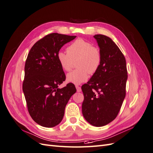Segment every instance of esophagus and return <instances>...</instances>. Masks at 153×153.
Here are the masks:
<instances>
[{"label": "esophagus", "mask_w": 153, "mask_h": 153, "mask_svg": "<svg viewBox=\"0 0 153 153\" xmlns=\"http://www.w3.org/2000/svg\"><path fill=\"white\" fill-rule=\"evenodd\" d=\"M76 88L77 92H81V88L80 86H79L77 85H76Z\"/></svg>", "instance_id": "obj_1"}]
</instances>
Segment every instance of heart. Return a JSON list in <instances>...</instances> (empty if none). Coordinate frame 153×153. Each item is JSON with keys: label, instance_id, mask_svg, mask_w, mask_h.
I'll use <instances>...</instances> for the list:
<instances>
[{"label": "heart", "instance_id": "b5f03b06", "mask_svg": "<svg viewBox=\"0 0 153 153\" xmlns=\"http://www.w3.org/2000/svg\"><path fill=\"white\" fill-rule=\"evenodd\" d=\"M57 60L65 71H69L74 62L77 60L76 67L78 68L68 74L67 80L74 85H79L88 79L90 73L93 74L98 71L102 62V54L100 49L93 46L91 42L78 39L68 47L67 52H58Z\"/></svg>", "mask_w": 153, "mask_h": 153}]
</instances>
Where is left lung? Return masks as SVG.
I'll list each match as a JSON object with an SVG mask.
<instances>
[{
    "instance_id": "1",
    "label": "left lung",
    "mask_w": 153,
    "mask_h": 153,
    "mask_svg": "<svg viewBox=\"0 0 153 153\" xmlns=\"http://www.w3.org/2000/svg\"><path fill=\"white\" fill-rule=\"evenodd\" d=\"M93 37L100 48L102 62L81 87L82 112L90 124L99 127L109 124L119 113L126 95L128 75L125 58L114 42L101 34Z\"/></svg>"
}]
</instances>
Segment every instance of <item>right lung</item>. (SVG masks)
Segmentation results:
<instances>
[{"mask_svg":"<svg viewBox=\"0 0 153 153\" xmlns=\"http://www.w3.org/2000/svg\"><path fill=\"white\" fill-rule=\"evenodd\" d=\"M76 36L52 33L32 47L25 65L23 91L29 114L44 127L58 125L64 116L67 103L76 92L74 85L68 83L59 88L65 80L57 53L66 43Z\"/></svg>","mask_w":153,"mask_h":153,"instance_id":"1","label":"right lung"}]
</instances>
